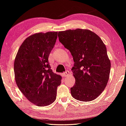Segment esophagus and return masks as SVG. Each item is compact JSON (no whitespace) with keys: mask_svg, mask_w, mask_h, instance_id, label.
<instances>
[{"mask_svg":"<svg viewBox=\"0 0 126 126\" xmlns=\"http://www.w3.org/2000/svg\"><path fill=\"white\" fill-rule=\"evenodd\" d=\"M69 74V72L68 71H66L65 72H64L63 74V77H66V76H68Z\"/></svg>","mask_w":126,"mask_h":126,"instance_id":"34e87169","label":"esophagus"}]
</instances>
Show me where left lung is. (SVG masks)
Returning <instances> with one entry per match:
<instances>
[{
    "mask_svg": "<svg viewBox=\"0 0 126 126\" xmlns=\"http://www.w3.org/2000/svg\"><path fill=\"white\" fill-rule=\"evenodd\" d=\"M58 36L74 59L75 84L71 88V95L83 102L94 100L104 91L109 78L111 64L106 46L96 34L86 29L60 32Z\"/></svg>",
    "mask_w": 126,
    "mask_h": 126,
    "instance_id": "8db88e82",
    "label": "left lung"
}]
</instances>
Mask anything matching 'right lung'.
Listing matches in <instances>:
<instances>
[{
  "mask_svg": "<svg viewBox=\"0 0 126 126\" xmlns=\"http://www.w3.org/2000/svg\"><path fill=\"white\" fill-rule=\"evenodd\" d=\"M58 32L30 35L18 49L15 63V80L18 89L32 103L46 106L56 99L62 78L54 74L48 63Z\"/></svg>",
  "mask_w": 126,
  "mask_h": 126,
  "instance_id": "add662e5",
  "label": "right lung"
}]
</instances>
